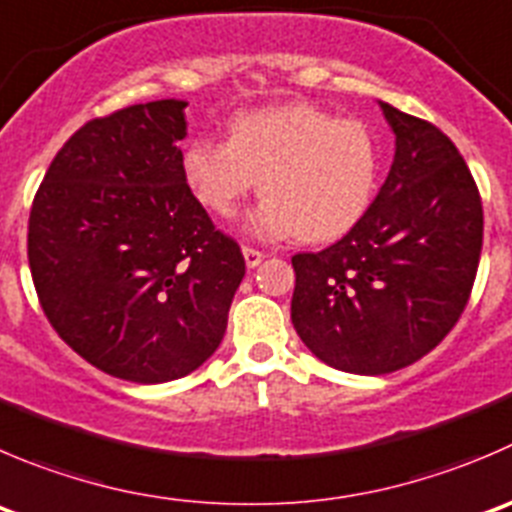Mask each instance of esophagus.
Returning <instances> with one entry per match:
<instances>
[{
  "label": "esophagus",
  "instance_id": "34e87169",
  "mask_svg": "<svg viewBox=\"0 0 512 512\" xmlns=\"http://www.w3.org/2000/svg\"><path fill=\"white\" fill-rule=\"evenodd\" d=\"M242 255H245L247 267H257L262 260H265V252L255 250V247H242Z\"/></svg>",
  "mask_w": 512,
  "mask_h": 512
}]
</instances>
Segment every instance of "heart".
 <instances>
[{"mask_svg": "<svg viewBox=\"0 0 512 512\" xmlns=\"http://www.w3.org/2000/svg\"><path fill=\"white\" fill-rule=\"evenodd\" d=\"M182 175L217 217L235 215L262 180L265 200L250 217L255 235L332 242L370 210L380 142L360 119H337L315 104H282L232 119L227 142L192 140L182 152Z\"/></svg>", "mask_w": 512, "mask_h": 512, "instance_id": "heart-1", "label": "heart"}]
</instances>
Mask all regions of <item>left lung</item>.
Returning a JSON list of instances; mask_svg holds the SVG:
<instances>
[{
	"instance_id": "1",
	"label": "left lung",
	"mask_w": 512,
	"mask_h": 512,
	"mask_svg": "<svg viewBox=\"0 0 512 512\" xmlns=\"http://www.w3.org/2000/svg\"><path fill=\"white\" fill-rule=\"evenodd\" d=\"M395 160L355 230L292 257V325L335 370L385 375L443 342L483 250L480 192L435 124L380 102Z\"/></svg>"
}]
</instances>
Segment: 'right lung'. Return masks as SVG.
I'll return each mask as SVG.
<instances>
[{
	"mask_svg": "<svg viewBox=\"0 0 512 512\" xmlns=\"http://www.w3.org/2000/svg\"><path fill=\"white\" fill-rule=\"evenodd\" d=\"M187 102L157 99L79 127L29 212L27 257L49 325L89 365L142 385L220 347L245 257L182 175Z\"/></svg>",
	"mask_w": 512,
	"mask_h": 512,
	"instance_id": "obj_1",
	"label": "right lung"
}]
</instances>
